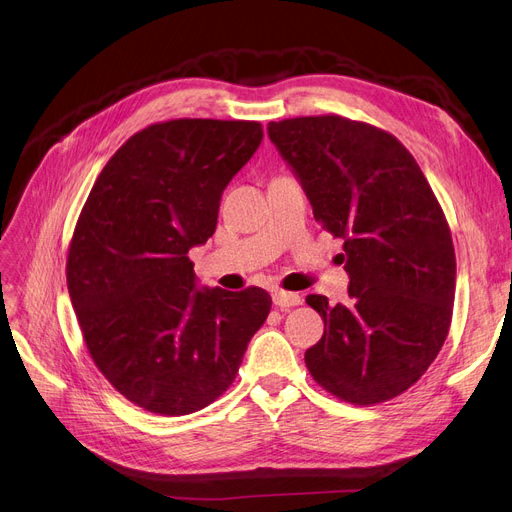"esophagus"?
Masks as SVG:
<instances>
[{
	"label": "esophagus",
	"mask_w": 512,
	"mask_h": 512,
	"mask_svg": "<svg viewBox=\"0 0 512 512\" xmlns=\"http://www.w3.org/2000/svg\"><path fill=\"white\" fill-rule=\"evenodd\" d=\"M273 303H275L277 307L288 309V307H294V305H301L303 299H301V294H297V292L275 290V292H273Z\"/></svg>",
	"instance_id": "34e87169"
}]
</instances>
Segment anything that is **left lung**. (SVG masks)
<instances>
[{
    "label": "left lung",
    "mask_w": 512,
    "mask_h": 512,
    "mask_svg": "<svg viewBox=\"0 0 512 512\" xmlns=\"http://www.w3.org/2000/svg\"><path fill=\"white\" fill-rule=\"evenodd\" d=\"M314 218L344 241L350 305L307 294L324 335L305 352L312 378L354 406L389 401L421 378L451 329L455 247L421 166L397 138L339 115L269 123Z\"/></svg>",
    "instance_id": "obj_1"
}]
</instances>
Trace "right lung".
<instances>
[{
    "mask_svg": "<svg viewBox=\"0 0 512 512\" xmlns=\"http://www.w3.org/2000/svg\"><path fill=\"white\" fill-rule=\"evenodd\" d=\"M258 121L151 123L106 162L76 222L66 277L85 346L113 389L153 414L213 404L271 309L267 290L196 288L190 247L218 224Z\"/></svg>",
    "mask_w": 512,
    "mask_h": 512,
    "instance_id": "add662e5",
    "label": "right lung"
}]
</instances>
